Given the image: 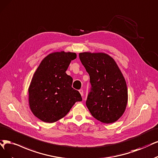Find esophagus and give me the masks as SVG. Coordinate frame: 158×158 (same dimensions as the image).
<instances>
[{
  "label": "esophagus",
  "mask_w": 158,
  "mask_h": 158,
  "mask_svg": "<svg viewBox=\"0 0 158 158\" xmlns=\"http://www.w3.org/2000/svg\"><path fill=\"white\" fill-rule=\"evenodd\" d=\"M79 93L81 94V95L83 96V90L82 89H80V90H79Z\"/></svg>",
  "instance_id": "esophagus-1"
}]
</instances>
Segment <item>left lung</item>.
Returning <instances> with one entry per match:
<instances>
[{
    "instance_id": "left-lung-1",
    "label": "left lung",
    "mask_w": 158,
    "mask_h": 158,
    "mask_svg": "<svg viewBox=\"0 0 158 158\" xmlns=\"http://www.w3.org/2000/svg\"><path fill=\"white\" fill-rule=\"evenodd\" d=\"M79 58L90 76L87 108L98 120L113 123L123 114L127 103L123 75L113 58L106 53L81 52Z\"/></svg>"
}]
</instances>
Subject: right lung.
Segmentation results:
<instances>
[{"instance_id": "obj_1", "label": "right lung", "mask_w": 158, "mask_h": 158, "mask_svg": "<svg viewBox=\"0 0 158 158\" xmlns=\"http://www.w3.org/2000/svg\"><path fill=\"white\" fill-rule=\"evenodd\" d=\"M75 52H55L41 62L28 89L29 106L32 113L45 122L52 123L64 117L75 102L82 101L73 89V79L66 73Z\"/></svg>"}]
</instances>
